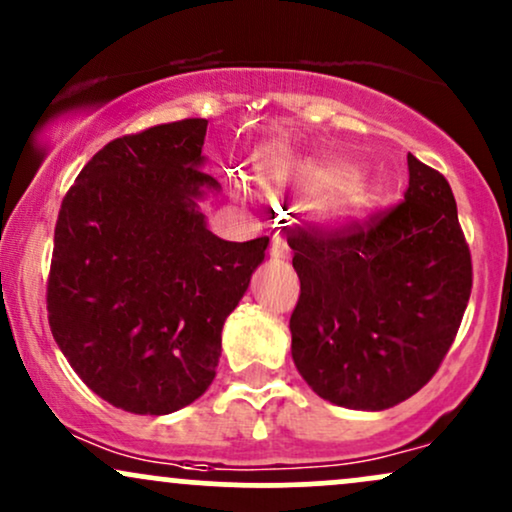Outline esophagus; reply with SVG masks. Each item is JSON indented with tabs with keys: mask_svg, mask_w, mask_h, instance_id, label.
Wrapping results in <instances>:
<instances>
[{
	"mask_svg": "<svg viewBox=\"0 0 512 512\" xmlns=\"http://www.w3.org/2000/svg\"><path fill=\"white\" fill-rule=\"evenodd\" d=\"M269 257H272V260H291L289 243L281 238H274L272 245H269Z\"/></svg>",
	"mask_w": 512,
	"mask_h": 512,
	"instance_id": "esophagus-1",
	"label": "esophagus"
}]
</instances>
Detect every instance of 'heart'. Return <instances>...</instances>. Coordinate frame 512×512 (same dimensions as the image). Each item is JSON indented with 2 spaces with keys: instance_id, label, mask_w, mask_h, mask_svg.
Segmentation results:
<instances>
[{
  "instance_id": "1",
  "label": "heart",
  "mask_w": 512,
  "mask_h": 512,
  "mask_svg": "<svg viewBox=\"0 0 512 512\" xmlns=\"http://www.w3.org/2000/svg\"><path fill=\"white\" fill-rule=\"evenodd\" d=\"M260 180L272 195L301 192V195H325L320 216L327 226L344 228L363 221L373 209V190L363 178L354 175V168L339 158L296 154L272 158L262 163ZM238 195H245V185L233 182Z\"/></svg>"
}]
</instances>
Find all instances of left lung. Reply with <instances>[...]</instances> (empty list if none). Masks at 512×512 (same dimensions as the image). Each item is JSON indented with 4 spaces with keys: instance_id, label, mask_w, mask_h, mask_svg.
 <instances>
[{
    "instance_id": "obj_1",
    "label": "left lung",
    "mask_w": 512,
    "mask_h": 512,
    "mask_svg": "<svg viewBox=\"0 0 512 512\" xmlns=\"http://www.w3.org/2000/svg\"><path fill=\"white\" fill-rule=\"evenodd\" d=\"M404 202L346 233L291 231L301 298L291 356L315 395L383 411L433 378L472 291V257L438 170L407 156Z\"/></svg>"
}]
</instances>
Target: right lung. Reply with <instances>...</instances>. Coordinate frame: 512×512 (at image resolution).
<instances>
[{
    "label": "right lung",
    "instance_id": "add662e5",
    "mask_svg": "<svg viewBox=\"0 0 512 512\" xmlns=\"http://www.w3.org/2000/svg\"><path fill=\"white\" fill-rule=\"evenodd\" d=\"M207 120L105 144L64 197L48 281L52 337L84 383L117 409L163 416L207 392L221 330L269 238L231 243L199 202Z\"/></svg>",
    "mask_w": 512,
    "mask_h": 512
}]
</instances>
